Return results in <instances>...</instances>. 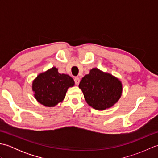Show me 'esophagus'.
I'll list each match as a JSON object with an SVG mask.
<instances>
[{
    "label": "esophagus",
    "instance_id": "1",
    "mask_svg": "<svg viewBox=\"0 0 158 158\" xmlns=\"http://www.w3.org/2000/svg\"><path fill=\"white\" fill-rule=\"evenodd\" d=\"M74 80H75V84L77 85H79V83L80 82V79L79 78V77H75V79H74Z\"/></svg>",
    "mask_w": 158,
    "mask_h": 158
}]
</instances>
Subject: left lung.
I'll list each match as a JSON object with an SVG mask.
<instances>
[{"instance_id":"obj_1","label":"left lung","mask_w":158,"mask_h":158,"mask_svg":"<svg viewBox=\"0 0 158 158\" xmlns=\"http://www.w3.org/2000/svg\"><path fill=\"white\" fill-rule=\"evenodd\" d=\"M79 88L87 103L98 110L113 106L122 93V83L119 79L96 68L83 77Z\"/></svg>"}]
</instances>
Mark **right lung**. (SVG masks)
Returning a JSON list of instances; mask_svg holds the SVG:
<instances>
[{"mask_svg": "<svg viewBox=\"0 0 158 158\" xmlns=\"http://www.w3.org/2000/svg\"><path fill=\"white\" fill-rule=\"evenodd\" d=\"M75 85L71 77L60 74L58 69L52 67L40 73L32 82V91L35 98L41 105L52 107L62 102L70 87Z\"/></svg>", "mask_w": 158, "mask_h": 158, "instance_id": "1", "label": "right lung"}]
</instances>
